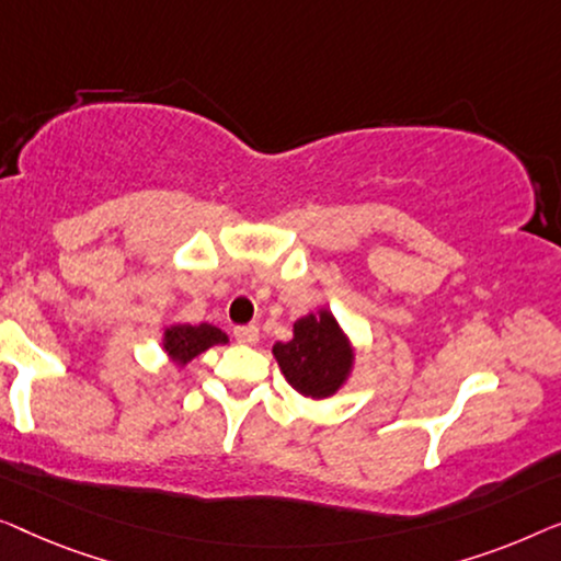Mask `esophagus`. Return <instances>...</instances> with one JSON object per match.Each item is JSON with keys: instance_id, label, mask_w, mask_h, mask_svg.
<instances>
[{"instance_id": "1", "label": "esophagus", "mask_w": 561, "mask_h": 561, "mask_svg": "<svg viewBox=\"0 0 561 561\" xmlns=\"http://www.w3.org/2000/svg\"><path fill=\"white\" fill-rule=\"evenodd\" d=\"M233 337L241 345H256L259 343V328L256 325H241L233 330Z\"/></svg>"}]
</instances>
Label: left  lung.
<instances>
[{
    "instance_id": "left-lung-1",
    "label": "left lung",
    "mask_w": 561,
    "mask_h": 561,
    "mask_svg": "<svg viewBox=\"0 0 561 561\" xmlns=\"http://www.w3.org/2000/svg\"><path fill=\"white\" fill-rule=\"evenodd\" d=\"M284 378L291 389L310 399H322L337 391L353 366V351L337 328L335 318L322 310L295 322V337L274 345Z\"/></svg>"
}]
</instances>
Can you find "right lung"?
I'll use <instances>...</instances> for the list:
<instances>
[{"mask_svg":"<svg viewBox=\"0 0 561 561\" xmlns=\"http://www.w3.org/2000/svg\"><path fill=\"white\" fill-rule=\"evenodd\" d=\"M226 333H220L218 328L201 322V325H172L164 330V351L170 353L172 360L185 363L201 356L203 351H208L210 345L226 343Z\"/></svg>","mask_w":561,"mask_h":561,"instance_id":"obj_1","label":"right lung"}]
</instances>
